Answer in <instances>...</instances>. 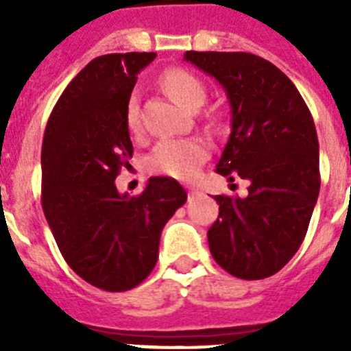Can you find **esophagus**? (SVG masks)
Instances as JSON below:
<instances>
[{
	"label": "esophagus",
	"instance_id": "1",
	"mask_svg": "<svg viewBox=\"0 0 351 351\" xmlns=\"http://www.w3.org/2000/svg\"><path fill=\"white\" fill-rule=\"evenodd\" d=\"M187 193H189V195H197L198 189L195 186H187Z\"/></svg>",
	"mask_w": 351,
	"mask_h": 351
}]
</instances>
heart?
<instances>
[{
  "label": "heart",
  "instance_id": "1",
  "mask_svg": "<svg viewBox=\"0 0 351 351\" xmlns=\"http://www.w3.org/2000/svg\"><path fill=\"white\" fill-rule=\"evenodd\" d=\"M160 82L162 87L189 111H197L208 96V89L202 80L186 69H169L162 74ZM125 118L131 131L140 129V107H138L136 95H132L127 101ZM208 153L209 149L206 142L198 138H169V140H162L153 149L149 156V167L160 175L186 180L197 175L204 160L208 158Z\"/></svg>",
  "mask_w": 351,
  "mask_h": 351
}]
</instances>
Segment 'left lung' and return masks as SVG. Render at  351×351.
I'll return each instance as SVG.
<instances>
[{
	"instance_id": "8db88e82",
	"label": "left lung",
	"mask_w": 351,
	"mask_h": 351,
	"mask_svg": "<svg viewBox=\"0 0 351 351\" xmlns=\"http://www.w3.org/2000/svg\"><path fill=\"white\" fill-rule=\"evenodd\" d=\"M231 106V134L217 173L250 182L247 197L217 195L209 251L233 277L258 280L282 269L302 244L319 197V140L311 112L286 74L250 52L187 51Z\"/></svg>"
}]
</instances>
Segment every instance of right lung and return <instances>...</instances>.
Segmentation results:
<instances>
[{
  "label": "right lung",
  "mask_w": 351,
  "mask_h": 351,
  "mask_svg": "<svg viewBox=\"0 0 351 351\" xmlns=\"http://www.w3.org/2000/svg\"><path fill=\"white\" fill-rule=\"evenodd\" d=\"M154 52L95 58L80 71L47 121L41 147V206L63 258L106 291L147 278L165 222L186 204V189L153 176L136 197L114 186L132 158L127 101Z\"/></svg>",
  "instance_id": "obj_1"
}]
</instances>
